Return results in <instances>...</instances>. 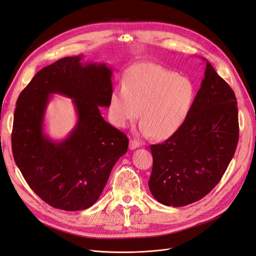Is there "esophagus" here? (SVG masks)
I'll use <instances>...</instances> for the list:
<instances>
[{
  "label": "esophagus",
  "instance_id": "obj_1",
  "mask_svg": "<svg viewBox=\"0 0 256 256\" xmlns=\"http://www.w3.org/2000/svg\"><path fill=\"white\" fill-rule=\"evenodd\" d=\"M138 146H139V142H137L136 140H134V139H130V146H128L130 150H135V148H137Z\"/></svg>",
  "mask_w": 256,
  "mask_h": 256
}]
</instances>
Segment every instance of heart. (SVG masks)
Returning <instances> with one entry per match:
<instances>
[{
    "mask_svg": "<svg viewBox=\"0 0 256 256\" xmlns=\"http://www.w3.org/2000/svg\"><path fill=\"white\" fill-rule=\"evenodd\" d=\"M195 88L192 81L153 63H139L126 72L123 86L110 94V116L124 128L139 116V133L157 138L173 135L192 108Z\"/></svg>",
    "mask_w": 256,
    "mask_h": 256,
    "instance_id": "obj_1",
    "label": "heart"
}]
</instances>
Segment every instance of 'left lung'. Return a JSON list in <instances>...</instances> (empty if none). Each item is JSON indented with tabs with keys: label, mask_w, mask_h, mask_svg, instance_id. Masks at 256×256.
Instances as JSON below:
<instances>
[{
	"label": "left lung",
	"mask_w": 256,
	"mask_h": 256,
	"mask_svg": "<svg viewBox=\"0 0 256 256\" xmlns=\"http://www.w3.org/2000/svg\"><path fill=\"white\" fill-rule=\"evenodd\" d=\"M206 60V59H204ZM235 94L210 62L184 124L164 142L150 146L148 188L168 206L198 202L220 182L238 142Z\"/></svg>",
	"instance_id": "obj_1"
}]
</instances>
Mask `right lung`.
<instances>
[{"label":"right lung","instance_id":"obj_1","mask_svg":"<svg viewBox=\"0 0 256 256\" xmlns=\"http://www.w3.org/2000/svg\"><path fill=\"white\" fill-rule=\"evenodd\" d=\"M66 56L38 72L16 100L12 133L14 162L32 190L56 209L79 211L98 200L112 166L128 152V138L103 119L110 106L112 68ZM50 93L73 99L78 121L56 143L42 133Z\"/></svg>","mask_w":256,"mask_h":256}]
</instances>
